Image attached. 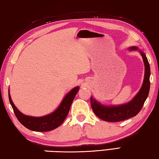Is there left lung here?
<instances>
[{"label": "left lung", "instance_id": "8db88e82", "mask_svg": "<svg viewBox=\"0 0 159 159\" xmlns=\"http://www.w3.org/2000/svg\"><path fill=\"white\" fill-rule=\"evenodd\" d=\"M129 50H138L137 47H132ZM140 54L143 59L145 64V73L144 81L141 89L134 98L129 102L120 106L105 107L101 105L93 98H91V104L92 109L98 118L107 122H119L136 116L140 110L142 109L148 96L149 88H150V66L148 60V58L141 50H140Z\"/></svg>", "mask_w": 159, "mask_h": 159}]
</instances>
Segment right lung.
<instances>
[{"instance_id":"add662e5","label":"right lung","mask_w":159,"mask_h":159,"mask_svg":"<svg viewBox=\"0 0 159 159\" xmlns=\"http://www.w3.org/2000/svg\"><path fill=\"white\" fill-rule=\"evenodd\" d=\"M79 91V87L74 88L66 95L61 104L55 111L49 115L42 117H31L25 116L20 113L15 107L11 101L10 95L9 93V100L14 110V114L16 116L20 123L28 129L34 131H48L55 129L62 124L66 118L72 102L74 100L77 93ZM10 92V91H9Z\"/></svg>"}]
</instances>
